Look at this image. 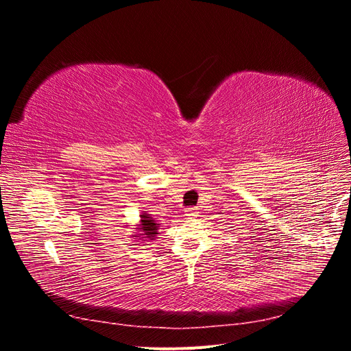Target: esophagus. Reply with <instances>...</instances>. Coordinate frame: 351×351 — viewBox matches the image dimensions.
Returning a JSON list of instances; mask_svg holds the SVG:
<instances>
[{"label": "esophagus", "instance_id": "34e87169", "mask_svg": "<svg viewBox=\"0 0 351 351\" xmlns=\"http://www.w3.org/2000/svg\"><path fill=\"white\" fill-rule=\"evenodd\" d=\"M197 214H199V212H197L196 208H189V209L186 210V217H187V218H196Z\"/></svg>", "mask_w": 351, "mask_h": 351}]
</instances>
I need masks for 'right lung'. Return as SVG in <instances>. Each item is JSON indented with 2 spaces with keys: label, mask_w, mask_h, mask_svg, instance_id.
<instances>
[{
  "label": "right lung",
  "mask_w": 351,
  "mask_h": 351,
  "mask_svg": "<svg viewBox=\"0 0 351 351\" xmlns=\"http://www.w3.org/2000/svg\"><path fill=\"white\" fill-rule=\"evenodd\" d=\"M158 227H159V224H156V221L149 214H142L139 226H137V228H136L137 232L134 237L154 240L156 237V234H159Z\"/></svg>",
  "instance_id": "add662e5"
}]
</instances>
